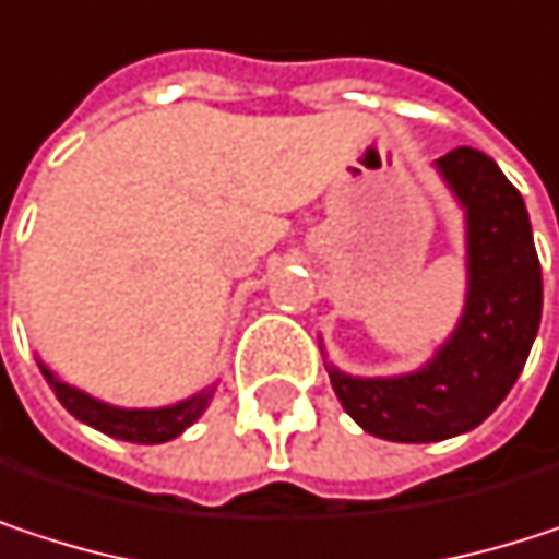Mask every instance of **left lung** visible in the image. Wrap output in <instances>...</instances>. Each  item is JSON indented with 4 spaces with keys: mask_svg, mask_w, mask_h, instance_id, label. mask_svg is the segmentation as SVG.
<instances>
[{
    "mask_svg": "<svg viewBox=\"0 0 559 559\" xmlns=\"http://www.w3.org/2000/svg\"><path fill=\"white\" fill-rule=\"evenodd\" d=\"M437 168L469 223V297L456 333L433 362L401 379H349L330 369L346 414L397 443H430L479 427L518 382L540 326L544 284L521 193L476 148H453Z\"/></svg>",
    "mask_w": 559,
    "mask_h": 559,
    "instance_id": "left-lung-1",
    "label": "left lung"
}]
</instances>
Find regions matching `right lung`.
I'll return each mask as SVG.
<instances>
[{
	"instance_id": "right-lung-1",
	"label": "right lung",
	"mask_w": 559,
	"mask_h": 559,
	"mask_svg": "<svg viewBox=\"0 0 559 559\" xmlns=\"http://www.w3.org/2000/svg\"><path fill=\"white\" fill-rule=\"evenodd\" d=\"M48 385L55 389L57 401L83 424L116 437V440H129V443H165L174 440L177 433H183L206 407V401L213 397V389L200 391L180 404H170V407H155V411H126V407H112V404H103L83 391L70 389L63 382H57L48 369H41Z\"/></svg>"
}]
</instances>
